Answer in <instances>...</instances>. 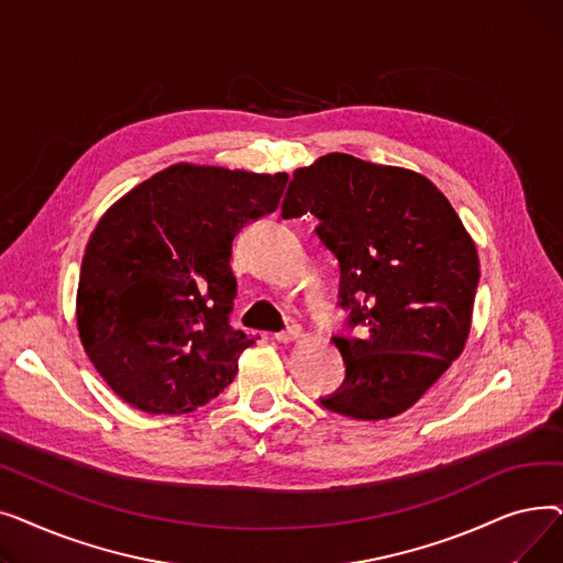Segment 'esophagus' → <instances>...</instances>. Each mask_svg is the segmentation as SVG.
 I'll return each instance as SVG.
<instances>
[{"mask_svg":"<svg viewBox=\"0 0 563 563\" xmlns=\"http://www.w3.org/2000/svg\"><path fill=\"white\" fill-rule=\"evenodd\" d=\"M274 338H276V342L287 344V342H294V340H299V338H301V329H299V327H289V329H285V331H280V333H276Z\"/></svg>","mask_w":563,"mask_h":563,"instance_id":"obj_1","label":"esophagus"}]
</instances>
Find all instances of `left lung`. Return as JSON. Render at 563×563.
I'll use <instances>...</instances> for the list:
<instances>
[{
    "instance_id": "1",
    "label": "left lung",
    "mask_w": 563,
    "mask_h": 563,
    "mask_svg": "<svg viewBox=\"0 0 563 563\" xmlns=\"http://www.w3.org/2000/svg\"><path fill=\"white\" fill-rule=\"evenodd\" d=\"M312 214L340 266L342 386L319 404L388 420L461 356L479 285L477 249L427 177L333 153L294 173L280 217ZM360 333L356 334L355 331Z\"/></svg>"
}]
</instances>
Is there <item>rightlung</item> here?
<instances>
[{
  "label": "right lung",
  "instance_id": "add662e5",
  "mask_svg": "<svg viewBox=\"0 0 563 563\" xmlns=\"http://www.w3.org/2000/svg\"><path fill=\"white\" fill-rule=\"evenodd\" d=\"M287 175L175 164L141 183L88 240L77 327L123 401L180 416L219 397L255 338L230 327L240 230L276 212Z\"/></svg>",
  "mask_w": 563,
  "mask_h": 563
}]
</instances>
